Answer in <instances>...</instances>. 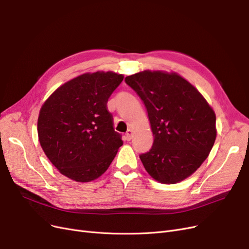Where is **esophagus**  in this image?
Returning a JSON list of instances; mask_svg holds the SVG:
<instances>
[{"mask_svg": "<svg viewBox=\"0 0 249 249\" xmlns=\"http://www.w3.org/2000/svg\"><path fill=\"white\" fill-rule=\"evenodd\" d=\"M132 136H133V131L131 130V128H128V130L125 133V135H124L125 140L126 141H131L132 140Z\"/></svg>", "mask_w": 249, "mask_h": 249, "instance_id": "1", "label": "esophagus"}]
</instances>
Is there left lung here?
Returning a JSON list of instances; mask_svg holds the SVG:
<instances>
[{
    "label": "left lung",
    "mask_w": 249,
    "mask_h": 249,
    "mask_svg": "<svg viewBox=\"0 0 249 249\" xmlns=\"http://www.w3.org/2000/svg\"><path fill=\"white\" fill-rule=\"evenodd\" d=\"M143 101L153 145L140 159L162 184L181 182L202 164L216 138L215 113L197 89L177 72L144 71L125 77Z\"/></svg>",
    "instance_id": "1"
}]
</instances>
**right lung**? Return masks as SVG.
<instances>
[{
	"label": "right lung",
	"mask_w": 249,
	"mask_h": 249,
	"mask_svg": "<svg viewBox=\"0 0 249 249\" xmlns=\"http://www.w3.org/2000/svg\"><path fill=\"white\" fill-rule=\"evenodd\" d=\"M113 71L87 72L59 87L42 105L37 135L46 156L78 183L96 180L124 142L113 128L108 98L123 82Z\"/></svg>",
	"instance_id": "right-lung-1"
}]
</instances>
